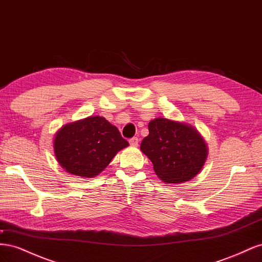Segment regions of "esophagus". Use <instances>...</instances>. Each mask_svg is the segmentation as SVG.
Here are the masks:
<instances>
[{"label": "esophagus", "instance_id": "1", "mask_svg": "<svg viewBox=\"0 0 262 262\" xmlns=\"http://www.w3.org/2000/svg\"><path fill=\"white\" fill-rule=\"evenodd\" d=\"M129 143H130L131 146H138L139 145V139L134 137V138L129 140Z\"/></svg>", "mask_w": 262, "mask_h": 262}]
</instances>
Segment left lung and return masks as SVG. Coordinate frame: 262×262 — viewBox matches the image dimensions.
I'll return each instance as SVG.
<instances>
[{"instance_id":"obj_1","label":"left lung","mask_w":262,"mask_h":262,"mask_svg":"<svg viewBox=\"0 0 262 262\" xmlns=\"http://www.w3.org/2000/svg\"><path fill=\"white\" fill-rule=\"evenodd\" d=\"M141 150L153 163L156 175L167 184L192 179L207 160L208 148L192 126L156 118L148 123Z\"/></svg>"}]
</instances>
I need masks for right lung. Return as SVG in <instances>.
I'll return each instance as SVG.
<instances>
[{
  "label": "right lung",
  "mask_w": 262,
  "mask_h": 262,
  "mask_svg": "<svg viewBox=\"0 0 262 262\" xmlns=\"http://www.w3.org/2000/svg\"><path fill=\"white\" fill-rule=\"evenodd\" d=\"M129 145L115 125L95 116L63 125L54 138L55 157L68 172L95 177Z\"/></svg>",
  "instance_id": "1"
}]
</instances>
